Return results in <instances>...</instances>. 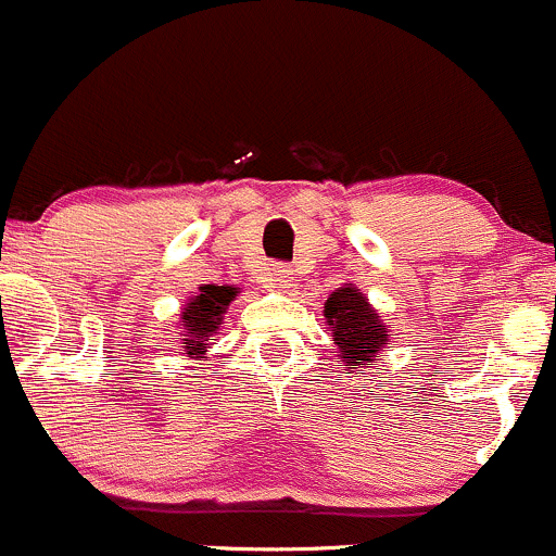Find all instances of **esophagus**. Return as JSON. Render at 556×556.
<instances>
[{"label":"esophagus","mask_w":556,"mask_h":556,"mask_svg":"<svg viewBox=\"0 0 556 556\" xmlns=\"http://www.w3.org/2000/svg\"><path fill=\"white\" fill-rule=\"evenodd\" d=\"M260 283L265 289L273 291H289L294 289V278H291V270L286 265H270L260 273Z\"/></svg>","instance_id":"obj_1"}]
</instances>
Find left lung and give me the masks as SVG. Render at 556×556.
I'll use <instances>...</instances> for the list:
<instances>
[{"label":"left lung","instance_id":"1","mask_svg":"<svg viewBox=\"0 0 556 556\" xmlns=\"http://www.w3.org/2000/svg\"><path fill=\"white\" fill-rule=\"evenodd\" d=\"M326 324L331 328L339 357L352 368H371L379 350L390 342V328L368 304L357 286L344 283L326 300Z\"/></svg>","mask_w":556,"mask_h":556}]
</instances>
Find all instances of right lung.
I'll use <instances>...</instances> for the list:
<instances>
[{
  "label": "right lung",
  "mask_w": 556,
  "mask_h": 556,
  "mask_svg": "<svg viewBox=\"0 0 556 556\" xmlns=\"http://www.w3.org/2000/svg\"><path fill=\"white\" fill-rule=\"evenodd\" d=\"M238 296L232 286H199V294L190 296L180 315V350L185 357H204L212 337H217L228 304Z\"/></svg>",
  "instance_id": "right-lung-1"
}]
</instances>
